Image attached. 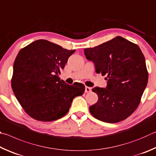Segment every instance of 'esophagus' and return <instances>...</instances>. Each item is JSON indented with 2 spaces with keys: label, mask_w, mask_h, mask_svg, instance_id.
Here are the masks:
<instances>
[{
  "label": "esophagus",
  "mask_w": 156,
  "mask_h": 156,
  "mask_svg": "<svg viewBox=\"0 0 156 156\" xmlns=\"http://www.w3.org/2000/svg\"><path fill=\"white\" fill-rule=\"evenodd\" d=\"M91 90H92V88H90V87L86 86V88H85V92H86V93H88V92H90Z\"/></svg>",
  "instance_id": "esophagus-1"
}]
</instances>
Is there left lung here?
<instances>
[{
	"mask_svg": "<svg viewBox=\"0 0 156 156\" xmlns=\"http://www.w3.org/2000/svg\"><path fill=\"white\" fill-rule=\"evenodd\" d=\"M96 73L107 75L106 88L95 87L98 101L89 108L94 118L114 123L134 112L148 82L145 59L139 46L121 36L94 48L84 49Z\"/></svg>",
	"mask_w": 156,
	"mask_h": 156,
	"instance_id": "left-lung-1",
	"label": "left lung"
}]
</instances>
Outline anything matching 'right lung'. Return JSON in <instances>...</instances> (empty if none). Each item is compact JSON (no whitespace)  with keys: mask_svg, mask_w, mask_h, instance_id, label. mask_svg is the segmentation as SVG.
I'll use <instances>...</instances> for the list:
<instances>
[{"mask_svg":"<svg viewBox=\"0 0 156 156\" xmlns=\"http://www.w3.org/2000/svg\"><path fill=\"white\" fill-rule=\"evenodd\" d=\"M75 52L46 40L35 41L19 51L13 64L12 88L31 118L43 122L62 118L74 98L83 94V84L68 85L58 76Z\"/></svg>","mask_w":156,"mask_h":156,"instance_id":"add662e5","label":"right lung"}]
</instances>
